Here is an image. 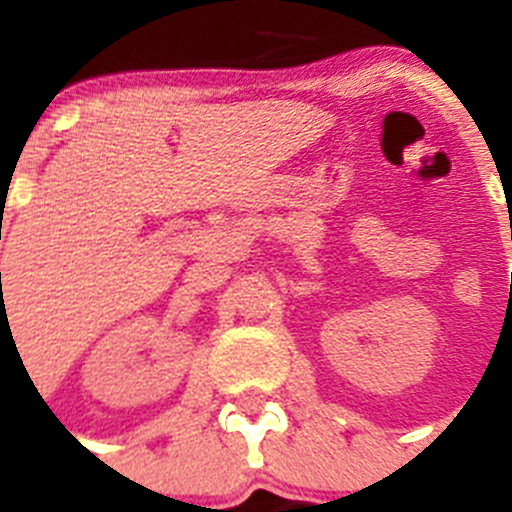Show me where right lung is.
<instances>
[{
	"label": "right lung",
	"mask_w": 512,
	"mask_h": 512,
	"mask_svg": "<svg viewBox=\"0 0 512 512\" xmlns=\"http://www.w3.org/2000/svg\"><path fill=\"white\" fill-rule=\"evenodd\" d=\"M0 277H2V274H0Z\"/></svg>",
	"instance_id": "add662e5"
}]
</instances>
